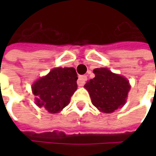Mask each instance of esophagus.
<instances>
[{
    "label": "esophagus",
    "instance_id": "1",
    "mask_svg": "<svg viewBox=\"0 0 156 156\" xmlns=\"http://www.w3.org/2000/svg\"><path fill=\"white\" fill-rule=\"evenodd\" d=\"M86 81H87V77L86 76H83V75L79 76L78 79V85L79 87H82V86H83L85 84Z\"/></svg>",
    "mask_w": 156,
    "mask_h": 156
}]
</instances>
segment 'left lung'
Listing matches in <instances>:
<instances>
[{"label":"left lung","mask_w":156,"mask_h":156,"mask_svg":"<svg viewBox=\"0 0 156 156\" xmlns=\"http://www.w3.org/2000/svg\"><path fill=\"white\" fill-rule=\"evenodd\" d=\"M95 77L86 83L92 103L98 110L104 113H113L126 103L129 83L123 76L115 74L108 68H95Z\"/></svg>","instance_id":"left-lung-1"}]
</instances>
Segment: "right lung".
<instances>
[{
    "label": "right lung",
    "mask_w": 156,
    "mask_h": 156,
    "mask_svg": "<svg viewBox=\"0 0 156 156\" xmlns=\"http://www.w3.org/2000/svg\"><path fill=\"white\" fill-rule=\"evenodd\" d=\"M78 74L73 68H56L32 84L36 105L57 114L69 104L77 90Z\"/></svg>",
    "instance_id": "add662e5"
}]
</instances>
